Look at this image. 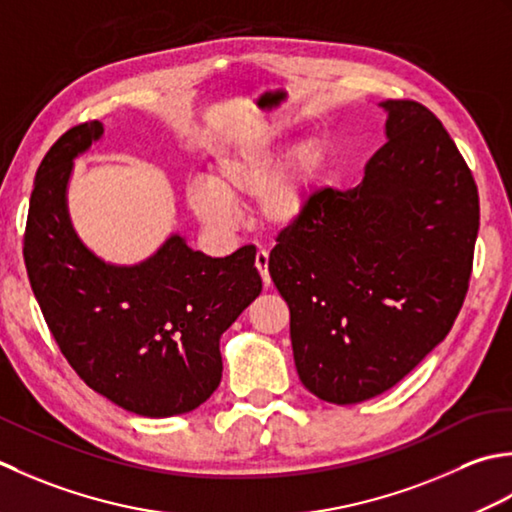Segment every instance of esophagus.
<instances>
[{
  "instance_id": "1",
  "label": "esophagus",
  "mask_w": 512,
  "mask_h": 512,
  "mask_svg": "<svg viewBox=\"0 0 512 512\" xmlns=\"http://www.w3.org/2000/svg\"><path fill=\"white\" fill-rule=\"evenodd\" d=\"M256 269L260 278H263V285L269 287L271 285V276H269V254L265 252V249H260V252L256 254Z\"/></svg>"
}]
</instances>
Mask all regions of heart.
<instances>
[{
	"instance_id": "1",
	"label": "heart",
	"mask_w": 512,
	"mask_h": 512,
	"mask_svg": "<svg viewBox=\"0 0 512 512\" xmlns=\"http://www.w3.org/2000/svg\"><path fill=\"white\" fill-rule=\"evenodd\" d=\"M283 143L276 132H236L218 143L210 181L194 183L187 205L207 229L227 234L236 227V207L256 196V218L269 229H289L307 214L316 192L325 148L318 139L300 141L278 165Z\"/></svg>"
}]
</instances>
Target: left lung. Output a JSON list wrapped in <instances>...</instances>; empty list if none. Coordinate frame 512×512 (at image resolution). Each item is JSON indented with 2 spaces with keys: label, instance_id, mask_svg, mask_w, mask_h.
Here are the masks:
<instances>
[{
  "label": "left lung",
  "instance_id": "left-lung-1",
  "mask_svg": "<svg viewBox=\"0 0 512 512\" xmlns=\"http://www.w3.org/2000/svg\"><path fill=\"white\" fill-rule=\"evenodd\" d=\"M378 106L387 143L362 183L316 192L269 254L300 382L331 404L389 391L446 338L479 229L477 185L440 119L409 99Z\"/></svg>",
  "mask_w": 512,
  "mask_h": 512
}]
</instances>
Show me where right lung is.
<instances>
[{
	"label": "right lung",
	"instance_id": "obj_1",
	"mask_svg": "<svg viewBox=\"0 0 512 512\" xmlns=\"http://www.w3.org/2000/svg\"><path fill=\"white\" fill-rule=\"evenodd\" d=\"M101 139V121L77 125L39 165L24 236L30 287L92 391L143 417L190 413L221 384V336L263 289L256 249L212 258L172 232L141 263H106L68 210L75 161Z\"/></svg>",
	"mask_w": 512,
	"mask_h": 512
}]
</instances>
